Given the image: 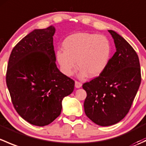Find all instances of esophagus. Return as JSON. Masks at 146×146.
<instances>
[{
    "instance_id": "34e87169",
    "label": "esophagus",
    "mask_w": 146,
    "mask_h": 146,
    "mask_svg": "<svg viewBox=\"0 0 146 146\" xmlns=\"http://www.w3.org/2000/svg\"><path fill=\"white\" fill-rule=\"evenodd\" d=\"M75 87H76V88H80L82 87V83L80 82H78V81H76L75 82Z\"/></svg>"
}]
</instances>
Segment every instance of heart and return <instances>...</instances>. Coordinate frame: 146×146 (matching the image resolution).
Here are the masks:
<instances>
[{"label":"heart","mask_w":146,"mask_h":146,"mask_svg":"<svg viewBox=\"0 0 146 146\" xmlns=\"http://www.w3.org/2000/svg\"><path fill=\"white\" fill-rule=\"evenodd\" d=\"M63 50L56 52V59L64 74L70 76L76 66L80 68L78 76L98 77L104 72L111 58V46L103 35L79 32L66 38Z\"/></svg>","instance_id":"heart-1"}]
</instances>
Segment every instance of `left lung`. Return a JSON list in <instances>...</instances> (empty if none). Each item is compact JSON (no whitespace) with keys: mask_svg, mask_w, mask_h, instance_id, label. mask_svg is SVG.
Segmentation results:
<instances>
[{"mask_svg":"<svg viewBox=\"0 0 146 146\" xmlns=\"http://www.w3.org/2000/svg\"><path fill=\"white\" fill-rule=\"evenodd\" d=\"M108 31L114 39L116 52L101 75L82 85L87 92L85 114L102 126L114 125L126 117L141 81L136 52L118 33Z\"/></svg>","mask_w":146,"mask_h":146,"instance_id":"1","label":"left lung"}]
</instances>
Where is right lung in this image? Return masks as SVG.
Returning <instances> with one entry per match:
<instances>
[{
	"mask_svg": "<svg viewBox=\"0 0 146 146\" xmlns=\"http://www.w3.org/2000/svg\"><path fill=\"white\" fill-rule=\"evenodd\" d=\"M53 25L36 29L13 48L6 73L12 102L19 115L44 126L61 114L62 100L73 92L75 82L56 65Z\"/></svg>",
	"mask_w": 146,
	"mask_h": 146,
	"instance_id": "add662e5",
	"label": "right lung"
}]
</instances>
